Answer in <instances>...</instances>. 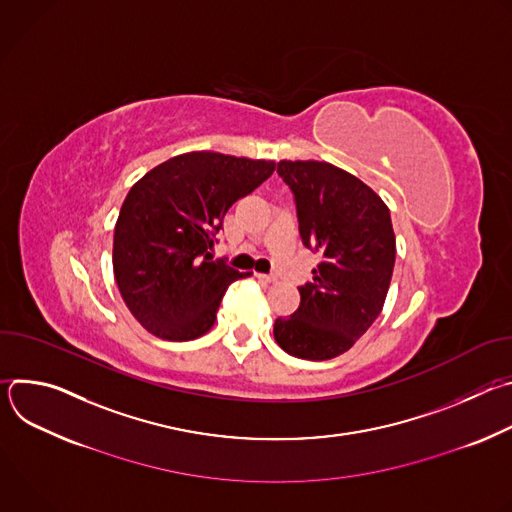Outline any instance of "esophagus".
Returning a JSON list of instances; mask_svg holds the SVG:
<instances>
[{
	"label": "esophagus",
	"mask_w": 512,
	"mask_h": 512,
	"mask_svg": "<svg viewBox=\"0 0 512 512\" xmlns=\"http://www.w3.org/2000/svg\"><path fill=\"white\" fill-rule=\"evenodd\" d=\"M257 275V279L259 281H265V283H273V281H277V277L275 275H267V273H255Z\"/></svg>",
	"instance_id": "34e87169"
}]
</instances>
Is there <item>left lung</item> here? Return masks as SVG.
<instances>
[{"mask_svg":"<svg viewBox=\"0 0 512 512\" xmlns=\"http://www.w3.org/2000/svg\"><path fill=\"white\" fill-rule=\"evenodd\" d=\"M277 174L296 196L300 237L322 261L300 287V308L277 318L275 342L291 356L344 354L383 310L395 265V231L383 198L328 162L281 160Z\"/></svg>","mask_w":512,"mask_h":512,"instance_id":"obj_1","label":"left lung"}]
</instances>
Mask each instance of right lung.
I'll return each instance as SVG.
<instances>
[{
    "label": "right lung",
    "mask_w": 512,
    "mask_h": 512,
    "mask_svg": "<svg viewBox=\"0 0 512 512\" xmlns=\"http://www.w3.org/2000/svg\"><path fill=\"white\" fill-rule=\"evenodd\" d=\"M275 170L273 160L188 152L141 176L113 235V273L133 318L150 334L186 342L206 334L241 273L212 261L227 210Z\"/></svg>",
    "instance_id": "obj_1"
}]
</instances>
